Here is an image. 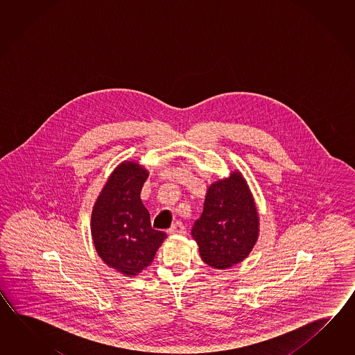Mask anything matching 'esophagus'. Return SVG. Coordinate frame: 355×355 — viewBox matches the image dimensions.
Returning <instances> with one entry per match:
<instances>
[{
    "label": "esophagus",
    "mask_w": 355,
    "mask_h": 355,
    "mask_svg": "<svg viewBox=\"0 0 355 355\" xmlns=\"http://www.w3.org/2000/svg\"><path fill=\"white\" fill-rule=\"evenodd\" d=\"M168 232L171 234H184L187 232V227L184 226L182 222H176L173 227L168 230Z\"/></svg>",
    "instance_id": "obj_1"
}]
</instances>
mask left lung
<instances>
[{"instance_id":"1","label":"left lung","mask_w":355,"mask_h":355,"mask_svg":"<svg viewBox=\"0 0 355 355\" xmlns=\"http://www.w3.org/2000/svg\"><path fill=\"white\" fill-rule=\"evenodd\" d=\"M191 234L203 261L216 269H227L249 257L259 236V217L241 173L211 184Z\"/></svg>"}]
</instances>
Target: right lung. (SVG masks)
Here are the masks:
<instances>
[{
	"label": "right lung",
	"mask_w": 355,
	"mask_h": 355,
	"mask_svg": "<svg viewBox=\"0 0 355 355\" xmlns=\"http://www.w3.org/2000/svg\"><path fill=\"white\" fill-rule=\"evenodd\" d=\"M148 173L137 162L124 161L109 176L91 216V234L103 261L135 277L151 264L166 234L153 230L141 200Z\"/></svg>",
	"instance_id": "1"
}]
</instances>
